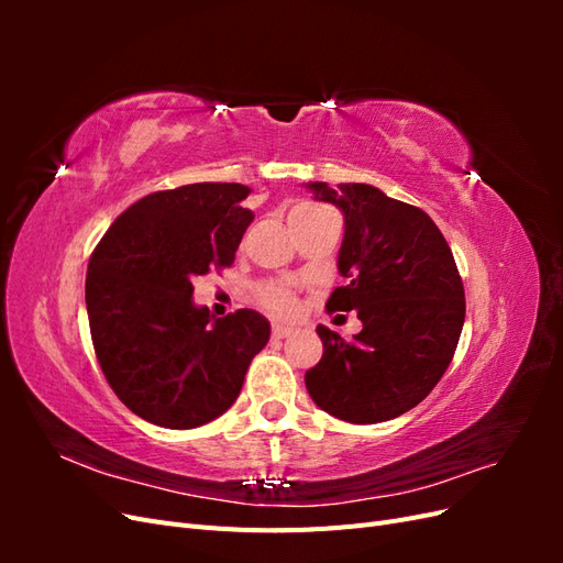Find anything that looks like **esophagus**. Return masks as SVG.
Wrapping results in <instances>:
<instances>
[{
    "mask_svg": "<svg viewBox=\"0 0 563 563\" xmlns=\"http://www.w3.org/2000/svg\"><path fill=\"white\" fill-rule=\"evenodd\" d=\"M291 333H294V329L279 327V323H277V327H272V338H288Z\"/></svg>",
    "mask_w": 563,
    "mask_h": 563,
    "instance_id": "esophagus-1",
    "label": "esophagus"
}]
</instances>
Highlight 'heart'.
Returning a JSON list of instances; mask_svg holds the SVG:
<instances>
[{"instance_id":"obj_1","label":"heart","mask_w":563,"mask_h":563,"mask_svg":"<svg viewBox=\"0 0 563 563\" xmlns=\"http://www.w3.org/2000/svg\"><path fill=\"white\" fill-rule=\"evenodd\" d=\"M319 207H312V203H300L291 213H302V211H317ZM255 300L263 310H267L272 317L279 319H294L300 312V298L296 294L294 286H288L284 282H263L255 286Z\"/></svg>"}]
</instances>
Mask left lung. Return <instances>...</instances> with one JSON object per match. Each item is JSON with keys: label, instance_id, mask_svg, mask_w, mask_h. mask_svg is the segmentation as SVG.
<instances>
[{"label": "left lung", "instance_id": "left-lung-1", "mask_svg": "<svg viewBox=\"0 0 563 563\" xmlns=\"http://www.w3.org/2000/svg\"><path fill=\"white\" fill-rule=\"evenodd\" d=\"M317 199L345 216L338 267L350 282L329 312L356 310L352 340L317 327L323 354L305 373L312 401L354 424L411 411L444 376L465 323V288L434 220L364 183H310Z\"/></svg>", "mask_w": 563, "mask_h": 563}]
</instances>
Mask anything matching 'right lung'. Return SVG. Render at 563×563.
Segmentation results:
<instances>
[{
  "mask_svg": "<svg viewBox=\"0 0 563 563\" xmlns=\"http://www.w3.org/2000/svg\"><path fill=\"white\" fill-rule=\"evenodd\" d=\"M240 183H192L143 197L103 234L87 269L93 350L129 411L192 430L240 397L249 364L269 340L253 310L211 319L192 279L234 263L253 211Z\"/></svg>",
  "mask_w": 563,
  "mask_h": 563,
  "instance_id": "obj_1",
  "label": "right lung"
}]
</instances>
